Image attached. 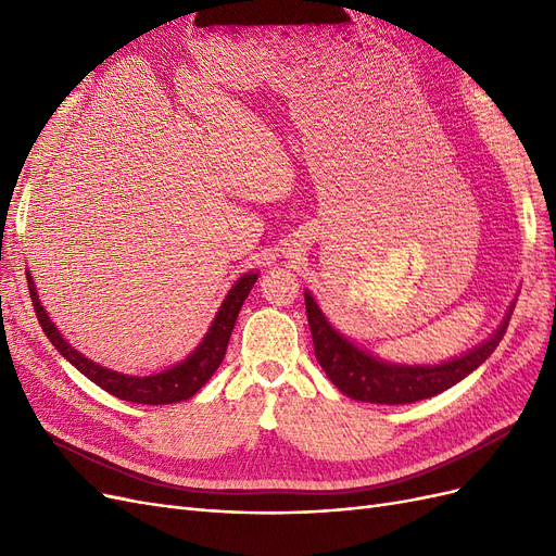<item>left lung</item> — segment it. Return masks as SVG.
Instances as JSON below:
<instances>
[{"instance_id":"left-lung-1","label":"left lung","mask_w":556,"mask_h":556,"mask_svg":"<svg viewBox=\"0 0 556 556\" xmlns=\"http://www.w3.org/2000/svg\"><path fill=\"white\" fill-rule=\"evenodd\" d=\"M513 308L515 304H510L501 327L490 339L468 350L466 355L433 366H406L382 362L368 355L366 350L357 348L355 343H350L345 336H341L327 323V317L315 304L311 292H306V315L313 333L315 357L319 366H323V371L345 396L366 403H387V406L435 396L464 380L468 374H473L501 343L503 333L508 329Z\"/></svg>"}]
</instances>
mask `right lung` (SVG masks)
I'll use <instances>...</instances> for the list:
<instances>
[{
  "mask_svg": "<svg viewBox=\"0 0 556 556\" xmlns=\"http://www.w3.org/2000/svg\"><path fill=\"white\" fill-rule=\"evenodd\" d=\"M255 282H257V274H245L243 278L237 280V285H233V288L227 292L220 311H217L213 325L208 327V331L204 336V341L197 345V350L188 359H182L180 364L166 368V371L155 374V376H125V374L111 371V368L99 366L88 357H83L80 352H76L70 343L62 339V333L58 331V327L53 323H50L48 313L41 306L35 282H31V276H27L31 306H35L39 325H41L43 333L48 336V341L58 348L60 355L70 364H74L83 376L102 387L104 392L123 399V401L143 403V406H164V403L185 401V399L194 396L201 387L208 382V378L215 374V368L220 366L225 359L231 329H233V325H237L239 311Z\"/></svg>",
  "mask_w": 556,
  "mask_h": 556,
  "instance_id": "add662e5",
  "label": "right lung"
}]
</instances>
